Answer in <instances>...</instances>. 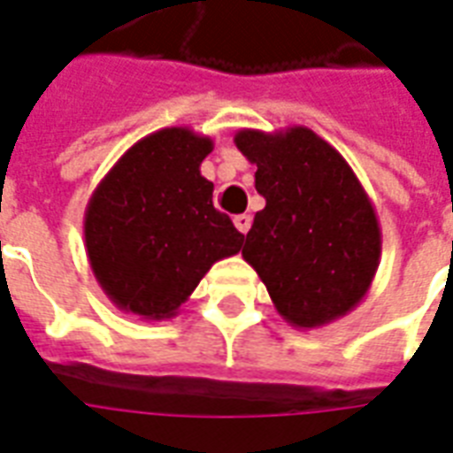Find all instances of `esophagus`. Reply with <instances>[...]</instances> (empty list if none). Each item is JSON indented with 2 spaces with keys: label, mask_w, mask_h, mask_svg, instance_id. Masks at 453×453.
Returning <instances> with one entry per match:
<instances>
[{
  "label": "esophagus",
  "mask_w": 453,
  "mask_h": 453,
  "mask_svg": "<svg viewBox=\"0 0 453 453\" xmlns=\"http://www.w3.org/2000/svg\"><path fill=\"white\" fill-rule=\"evenodd\" d=\"M235 227L244 235V233L252 227V216H250V213H240V216H235Z\"/></svg>",
  "instance_id": "esophagus-1"
}]
</instances>
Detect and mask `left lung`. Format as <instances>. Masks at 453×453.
Listing matches in <instances>:
<instances>
[{
	"label": "left lung",
	"mask_w": 453,
	"mask_h": 453,
	"mask_svg": "<svg viewBox=\"0 0 453 453\" xmlns=\"http://www.w3.org/2000/svg\"><path fill=\"white\" fill-rule=\"evenodd\" d=\"M235 146L257 165L254 187L266 199L242 257L278 314L295 329L346 317L363 303L381 257L377 211L353 167L300 124L240 129Z\"/></svg>",
	"instance_id": "1"
}]
</instances>
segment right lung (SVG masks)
Returning a JSON list of instances; mask_svg holds the SVG:
<instances>
[{"label":"right lung","mask_w":453,"mask_h":453,"mask_svg":"<svg viewBox=\"0 0 453 453\" xmlns=\"http://www.w3.org/2000/svg\"><path fill=\"white\" fill-rule=\"evenodd\" d=\"M211 136L165 127L119 156L90 194L83 242L103 293L142 319L175 317L220 259L242 250V233L213 209L201 160Z\"/></svg>","instance_id":"add662e5"}]
</instances>
